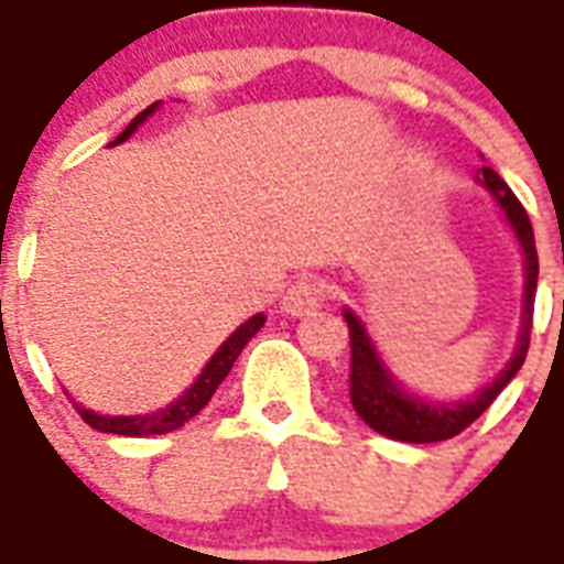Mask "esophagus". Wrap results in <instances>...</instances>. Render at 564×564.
I'll list each match as a JSON object with an SVG mask.
<instances>
[{
	"label": "esophagus",
	"instance_id": "obj_1",
	"mask_svg": "<svg viewBox=\"0 0 564 564\" xmlns=\"http://www.w3.org/2000/svg\"><path fill=\"white\" fill-rule=\"evenodd\" d=\"M323 299H326V283L319 278H311V274H302L286 286L281 307L293 317H302V314H311L314 307L323 305Z\"/></svg>",
	"mask_w": 564,
	"mask_h": 564
}]
</instances>
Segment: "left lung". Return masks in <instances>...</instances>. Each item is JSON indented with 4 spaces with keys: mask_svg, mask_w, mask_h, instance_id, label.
Here are the masks:
<instances>
[{
    "mask_svg": "<svg viewBox=\"0 0 564 564\" xmlns=\"http://www.w3.org/2000/svg\"><path fill=\"white\" fill-rule=\"evenodd\" d=\"M480 184L498 198L501 210L508 214L513 232L520 238L522 253H525V307H522V332L520 347L508 362V368L498 375L489 387L477 392L474 399L459 404H435L411 399L408 392L390 378V371L375 354V347L368 341L362 323L347 311V329H350V402L354 411L366 420L375 432L395 441H408V444H435V441H447L465 432L468 425L484 414L489 404L496 402V395L508 387L513 375L520 371L529 354V338H532V311H534V290H538V250H534V232L532 220L522 208V202L513 196L501 174L492 172L484 165V177Z\"/></svg>",
    "mask_w": 564,
    "mask_h": 564,
    "instance_id": "8db88e82",
    "label": "left lung"
}]
</instances>
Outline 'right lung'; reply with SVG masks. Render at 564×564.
<instances>
[{
	"label": "right lung",
	"instance_id": "1",
	"mask_svg": "<svg viewBox=\"0 0 564 564\" xmlns=\"http://www.w3.org/2000/svg\"><path fill=\"white\" fill-rule=\"evenodd\" d=\"M156 108V102L148 105L141 115L132 117V123H129L120 135H117L115 144H120V141H127L135 129H139V123L144 120V117L150 115ZM262 323H265V317L262 314H257V317H250L241 326V329L232 332V338L223 344L217 354L210 356V362L205 366V371L198 375V380L189 387V390L177 399L174 404H169V408H162V411H156V414H144V416H99L93 414V411H87V408H80L78 404V414L80 420L87 425H93V429H99V432H111V435H127V437H144V435H165V432H174V429H181L184 423H189L193 416L205 408V404L210 402V395L217 392V387L223 383V378L232 371L235 359H238V354L245 350V344L257 335L259 329H262Z\"/></svg>",
	"mask_w": 564,
	"mask_h": 564
}]
</instances>
